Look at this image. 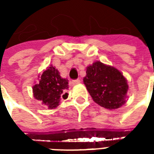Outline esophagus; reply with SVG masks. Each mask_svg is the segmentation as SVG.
Instances as JSON below:
<instances>
[{
	"mask_svg": "<svg viewBox=\"0 0 154 154\" xmlns=\"http://www.w3.org/2000/svg\"><path fill=\"white\" fill-rule=\"evenodd\" d=\"M81 83V81L79 79H77V80H73L71 82V85L72 86H76V85H78V84Z\"/></svg>",
	"mask_w": 154,
	"mask_h": 154,
	"instance_id": "esophagus-1",
	"label": "esophagus"
}]
</instances>
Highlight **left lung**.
I'll return each instance as SVG.
<instances>
[{"mask_svg":"<svg viewBox=\"0 0 154 154\" xmlns=\"http://www.w3.org/2000/svg\"><path fill=\"white\" fill-rule=\"evenodd\" d=\"M83 82L91 97L100 106L114 110L125 103L129 86L116 67L97 61L87 67Z\"/></svg>","mask_w":154,"mask_h":154,"instance_id":"left-lung-1","label":"left lung"}]
</instances>
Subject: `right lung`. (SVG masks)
Here are the masks:
<instances>
[{
	"label": "right lung",
	"instance_id": "1",
	"mask_svg": "<svg viewBox=\"0 0 154 154\" xmlns=\"http://www.w3.org/2000/svg\"><path fill=\"white\" fill-rule=\"evenodd\" d=\"M38 77V83L33 87L35 99L40 100L48 109L56 108L63 98L67 99L68 80L61 77L57 69L51 65Z\"/></svg>",
	"mask_w": 154,
	"mask_h": 154
}]
</instances>
